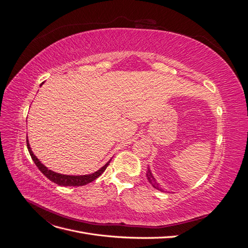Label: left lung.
Masks as SVG:
<instances>
[{"label":"left lung","mask_w":248,"mask_h":248,"mask_svg":"<svg viewBox=\"0 0 248 248\" xmlns=\"http://www.w3.org/2000/svg\"><path fill=\"white\" fill-rule=\"evenodd\" d=\"M146 177H147V180H148V182L151 184L155 189H158V190H160V191H164V189L162 188V187H160L159 186V184L156 182V180H155V178L153 177V175H152V172H151V170H150V168H149V166L147 167V172H146Z\"/></svg>","instance_id":"obj_1"}]
</instances>
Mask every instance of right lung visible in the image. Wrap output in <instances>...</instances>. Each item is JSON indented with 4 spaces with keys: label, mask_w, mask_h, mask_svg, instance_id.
<instances>
[{
    "label": "right lung",
    "mask_w": 248,
    "mask_h": 248,
    "mask_svg": "<svg viewBox=\"0 0 248 248\" xmlns=\"http://www.w3.org/2000/svg\"><path fill=\"white\" fill-rule=\"evenodd\" d=\"M42 84H43V82H42ZM27 147H28L30 155H31L33 161L35 162L37 168L39 169V170L47 179H49L50 181H52V182L60 185V186H82V185H86V184H88L90 182H92V181H94L96 178H98L104 170H106V169L108 168V166L109 162H110V160H108L106 164H104L102 168H100L98 170L92 172V174L78 175V176L63 175V174H59V172H56V171L51 170H48L46 166H44L43 163H41V161L34 155L31 147H30L28 137H27Z\"/></svg>",
    "instance_id": "right-lung-1"
}]
</instances>
